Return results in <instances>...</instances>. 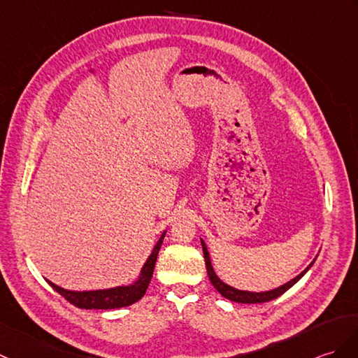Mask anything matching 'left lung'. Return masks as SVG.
I'll use <instances>...</instances> for the list:
<instances>
[{
	"mask_svg": "<svg viewBox=\"0 0 358 358\" xmlns=\"http://www.w3.org/2000/svg\"><path fill=\"white\" fill-rule=\"evenodd\" d=\"M201 245H203V253H204V261H206V268H207V274H209V279L212 282V285L218 289V293L221 296H224L226 299L231 302H238V303H264V302H268L273 301V299L279 297L280 294H284L288 288H292L296 282L301 279L303 274L311 268V265L314 264V261L310 264V267L303 270L299 276H296L294 279H292L289 282H287L285 285H282L276 289H271V292H264V293H252V292H243V289H236L234 287H230L227 284H224V282L215 274L213 267L210 264V256L209 252H207V247L206 244L201 241Z\"/></svg>",
	"mask_w": 358,
	"mask_h": 358,
	"instance_id": "1",
	"label": "left lung"
}]
</instances>
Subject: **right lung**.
I'll list each match as a JSON object with an SVG mask.
<instances>
[{"label": "right lung", "instance_id": "add662e5", "mask_svg": "<svg viewBox=\"0 0 358 358\" xmlns=\"http://www.w3.org/2000/svg\"><path fill=\"white\" fill-rule=\"evenodd\" d=\"M163 238H164V234L159 239V243L155 244L151 256H149L148 261L145 262L138 279L131 285L115 287L110 289H96V292H69V289H64L61 287L52 284L50 280L47 282L56 289L57 293H59L62 297H65L66 301L73 303L74 306H78V308L114 310V308H122V306L132 305L137 301H140V299L146 293V288L149 285V282H151L152 273H154L157 256H159L160 247L163 244Z\"/></svg>", "mask_w": 358, "mask_h": 358}]
</instances>
